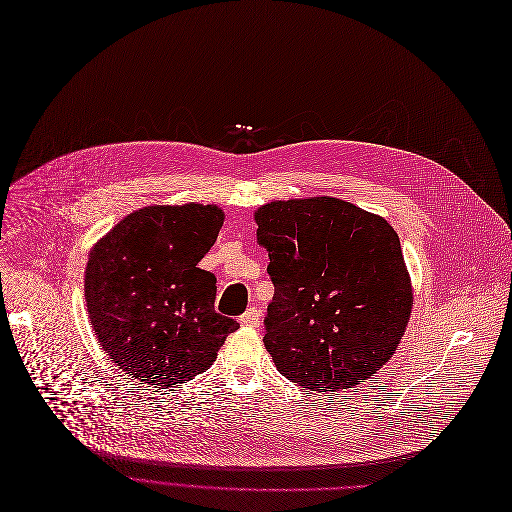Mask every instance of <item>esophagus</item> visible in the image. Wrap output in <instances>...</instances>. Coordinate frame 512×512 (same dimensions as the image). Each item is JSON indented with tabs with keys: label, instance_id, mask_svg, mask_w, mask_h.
<instances>
[{
	"label": "esophagus",
	"instance_id": "34e87169",
	"mask_svg": "<svg viewBox=\"0 0 512 512\" xmlns=\"http://www.w3.org/2000/svg\"><path fill=\"white\" fill-rule=\"evenodd\" d=\"M241 320V324H243V327H259V324H261V310L259 308H247L245 310V314L239 318Z\"/></svg>",
	"mask_w": 512,
	"mask_h": 512
}]
</instances>
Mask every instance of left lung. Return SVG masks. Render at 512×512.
I'll return each instance as SVG.
<instances>
[{"label": "left lung", "mask_w": 512, "mask_h": 512, "mask_svg": "<svg viewBox=\"0 0 512 512\" xmlns=\"http://www.w3.org/2000/svg\"><path fill=\"white\" fill-rule=\"evenodd\" d=\"M255 222L275 288L263 343L280 374L312 392L378 374L412 310L390 222L331 196L263 204Z\"/></svg>", "instance_id": "1"}]
</instances>
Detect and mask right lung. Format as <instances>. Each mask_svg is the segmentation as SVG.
Here are the masks:
<instances>
[{"instance_id":"right-lung-1","label":"right lung","mask_w":512,"mask_h":512,"mask_svg":"<svg viewBox=\"0 0 512 512\" xmlns=\"http://www.w3.org/2000/svg\"><path fill=\"white\" fill-rule=\"evenodd\" d=\"M216 204L145 206L91 247L85 302L102 349L134 380L173 388L208 369L235 318L214 310L216 277L198 267L216 243Z\"/></svg>"}]
</instances>
